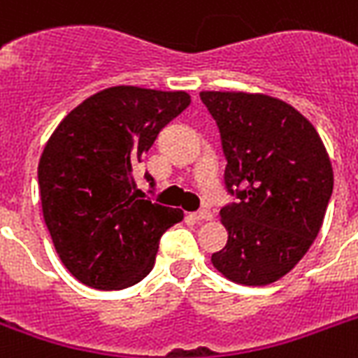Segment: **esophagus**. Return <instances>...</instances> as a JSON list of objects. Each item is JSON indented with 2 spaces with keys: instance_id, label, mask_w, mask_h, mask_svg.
<instances>
[{
  "instance_id": "obj_1",
  "label": "esophagus",
  "mask_w": 358,
  "mask_h": 358,
  "mask_svg": "<svg viewBox=\"0 0 358 358\" xmlns=\"http://www.w3.org/2000/svg\"><path fill=\"white\" fill-rule=\"evenodd\" d=\"M191 217H193L195 222H210V220H212V212H210V210H201V212L191 214Z\"/></svg>"
}]
</instances>
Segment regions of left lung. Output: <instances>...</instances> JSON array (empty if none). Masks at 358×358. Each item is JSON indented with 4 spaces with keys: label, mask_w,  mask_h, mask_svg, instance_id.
<instances>
[{
    "label": "left lung",
    "mask_w": 358,
    "mask_h": 358,
    "mask_svg": "<svg viewBox=\"0 0 358 358\" xmlns=\"http://www.w3.org/2000/svg\"><path fill=\"white\" fill-rule=\"evenodd\" d=\"M222 136L227 245L212 264L231 282L268 285L306 255L332 195V165L317 131L285 101L201 92Z\"/></svg>",
    "instance_id": "1"
}]
</instances>
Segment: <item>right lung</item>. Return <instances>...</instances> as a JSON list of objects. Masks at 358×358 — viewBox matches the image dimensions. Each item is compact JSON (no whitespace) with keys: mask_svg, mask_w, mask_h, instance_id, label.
<instances>
[{"mask_svg":"<svg viewBox=\"0 0 358 358\" xmlns=\"http://www.w3.org/2000/svg\"><path fill=\"white\" fill-rule=\"evenodd\" d=\"M189 103L185 92L114 86L73 108L48 138L37 171L43 215L62 263L84 285L138 283L163 233L184 220L182 210L141 199L135 171Z\"/></svg>","mask_w":358,"mask_h":358,"instance_id":"add662e5","label":"right lung"}]
</instances>
